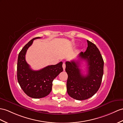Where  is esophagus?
Instances as JSON below:
<instances>
[{"label":"esophagus","mask_w":123,"mask_h":123,"mask_svg":"<svg viewBox=\"0 0 123 123\" xmlns=\"http://www.w3.org/2000/svg\"><path fill=\"white\" fill-rule=\"evenodd\" d=\"M62 68H63V69L64 70H65V68H66V65H65V63H64L62 64Z\"/></svg>","instance_id":"34e87169"}]
</instances>
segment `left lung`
Instances as JSON below:
<instances>
[{"label": "left lung", "instance_id": "8db88e82", "mask_svg": "<svg viewBox=\"0 0 123 123\" xmlns=\"http://www.w3.org/2000/svg\"><path fill=\"white\" fill-rule=\"evenodd\" d=\"M87 43L86 51L79 54L78 61L66 62L67 91L70 97L77 100L88 99L96 93L103 74L104 61L100 52L94 44L88 40ZM82 60L87 63L88 73L86 76L79 68L80 62Z\"/></svg>", "mask_w": 123, "mask_h": 123}]
</instances>
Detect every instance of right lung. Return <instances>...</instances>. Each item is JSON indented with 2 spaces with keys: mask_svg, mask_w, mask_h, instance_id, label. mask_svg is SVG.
I'll list each match as a JSON object with an SVG mask.
<instances>
[{
  "mask_svg": "<svg viewBox=\"0 0 123 123\" xmlns=\"http://www.w3.org/2000/svg\"><path fill=\"white\" fill-rule=\"evenodd\" d=\"M37 37L33 38L23 47L19 54L17 63V79L23 91L29 97L40 98L49 95L52 91L53 81L63 71L62 62L50 65L39 70H33L25 61L28 48Z\"/></svg>",
  "mask_w": 123,
  "mask_h": 123,
  "instance_id": "add662e5",
  "label": "right lung"
}]
</instances>
